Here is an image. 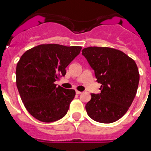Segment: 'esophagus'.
<instances>
[{
  "mask_svg": "<svg viewBox=\"0 0 151 151\" xmlns=\"http://www.w3.org/2000/svg\"><path fill=\"white\" fill-rule=\"evenodd\" d=\"M76 93H77V94H81V93H82V92L78 91V90H76Z\"/></svg>",
  "mask_w": 151,
  "mask_h": 151,
  "instance_id": "obj_1",
  "label": "esophagus"
}]
</instances>
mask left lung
<instances>
[{
  "mask_svg": "<svg viewBox=\"0 0 151 151\" xmlns=\"http://www.w3.org/2000/svg\"><path fill=\"white\" fill-rule=\"evenodd\" d=\"M94 70L101 93H91L86 112L94 121L112 123L126 113L138 87V68L135 61L122 51L108 47H88L82 50Z\"/></svg>",
  "mask_w": 151,
  "mask_h": 151,
  "instance_id": "left-lung-1",
  "label": "left lung"
}]
</instances>
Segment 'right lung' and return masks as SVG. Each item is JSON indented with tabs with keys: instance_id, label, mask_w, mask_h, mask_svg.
<instances>
[{
	"instance_id": "right-lung-1",
	"label": "right lung",
	"mask_w": 151,
	"mask_h": 151,
	"mask_svg": "<svg viewBox=\"0 0 151 151\" xmlns=\"http://www.w3.org/2000/svg\"><path fill=\"white\" fill-rule=\"evenodd\" d=\"M81 48L42 44L21 56L16 69L17 86L25 107L35 119L52 122L67 114L75 90L56 86L55 82L66 74L65 68Z\"/></svg>"
}]
</instances>
